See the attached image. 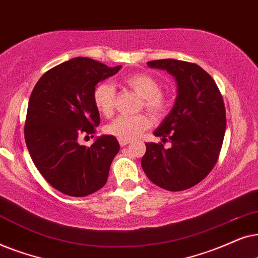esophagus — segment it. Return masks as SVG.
Listing matches in <instances>:
<instances>
[{"label": "esophagus", "mask_w": 258, "mask_h": 258, "mask_svg": "<svg viewBox=\"0 0 258 258\" xmlns=\"http://www.w3.org/2000/svg\"><path fill=\"white\" fill-rule=\"evenodd\" d=\"M119 144L120 146H126L130 144V140H126V139H119Z\"/></svg>", "instance_id": "obj_1"}]
</instances>
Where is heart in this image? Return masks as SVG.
I'll return each instance as SVG.
<instances>
[{"instance_id":"heart-1","label":"heart","mask_w":258,"mask_h":258,"mask_svg":"<svg viewBox=\"0 0 258 258\" xmlns=\"http://www.w3.org/2000/svg\"><path fill=\"white\" fill-rule=\"evenodd\" d=\"M123 85L135 91L142 98L140 106L151 114L160 118L166 114L170 107V97L160 91V81L149 73L130 74L122 79ZM93 104L97 111L109 116L114 107V88L111 84L101 82L93 89ZM152 125V120L147 114L119 115L105 127V132L118 139L132 140Z\"/></svg>"}]
</instances>
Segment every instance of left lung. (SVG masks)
<instances>
[{"label":"left lung","instance_id":"obj_1","mask_svg":"<svg viewBox=\"0 0 258 258\" xmlns=\"http://www.w3.org/2000/svg\"><path fill=\"white\" fill-rule=\"evenodd\" d=\"M176 78L173 108L154 131L163 143H146L142 166L149 179L167 191H183L202 181L217 163L225 135L226 115L214 79L198 64L164 59L147 62Z\"/></svg>","mask_w":258,"mask_h":258}]
</instances>
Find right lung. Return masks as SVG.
<instances>
[{"label": "right lung", "mask_w": 258, "mask_h": 258, "mask_svg": "<svg viewBox=\"0 0 258 258\" xmlns=\"http://www.w3.org/2000/svg\"><path fill=\"white\" fill-rule=\"evenodd\" d=\"M120 68L74 57L46 72L30 94L25 125L27 147L42 177L64 195L85 197L107 181L112 160L120 150L118 140L101 136L86 147L78 139L93 137L100 123L93 104L95 86Z\"/></svg>", "instance_id": "add662e5"}]
</instances>
